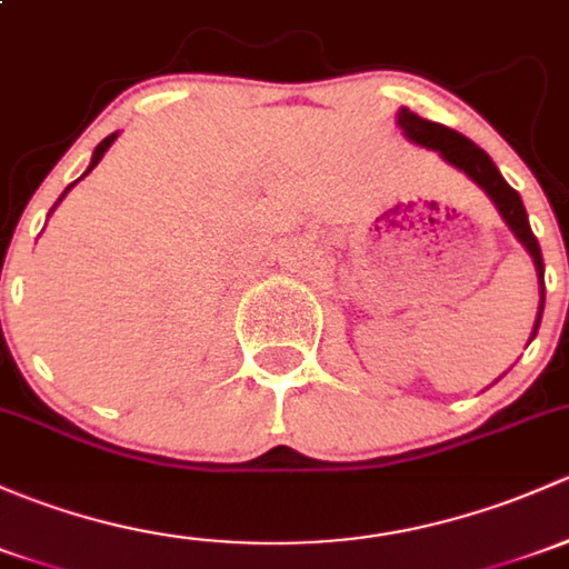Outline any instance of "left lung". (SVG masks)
<instances>
[{
  "mask_svg": "<svg viewBox=\"0 0 569 569\" xmlns=\"http://www.w3.org/2000/svg\"><path fill=\"white\" fill-rule=\"evenodd\" d=\"M398 124L400 130H403L406 139L420 143V147L436 149L447 163H452L456 169L463 171V174L475 179V182L490 196V201H493L496 209H499L505 223L512 229V234L521 239L523 248L531 253V259H535V267H537V278H540V310H537L535 332H531V338H535L537 330H540L542 305H546V280H542V274H546V264H542L540 242H537V237L531 234L529 218H526V209H523L521 196H518V190H512L510 184L505 182V177L499 174V169H496L493 160L488 158L486 149H480L475 141L460 136L458 130L447 128V124H439V122H430V119H422L420 113L409 109L398 111Z\"/></svg>",
  "mask_w": 569,
  "mask_h": 569,
  "instance_id": "8db88e82",
  "label": "left lung"
}]
</instances>
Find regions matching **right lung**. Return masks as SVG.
<instances>
[{
  "mask_svg": "<svg viewBox=\"0 0 569 569\" xmlns=\"http://www.w3.org/2000/svg\"><path fill=\"white\" fill-rule=\"evenodd\" d=\"M113 139H117V133L106 136V139H103V141H100V143H98V147H94V154H92V163H89L87 174H89V171H92V169H94V166H98V163H100V158H103V154H106V149H109V147H111V143H113ZM87 174H83V177H87ZM79 179H81V177H79ZM79 179H76V182H79ZM76 182H73V184H76ZM73 184H68V190H70V188H73ZM68 190H64V193H68ZM64 193H62V196H59V201H62V199H64Z\"/></svg>",
  "mask_w": 569,
  "mask_h": 569,
  "instance_id": "add662e5",
  "label": "right lung"
}]
</instances>
